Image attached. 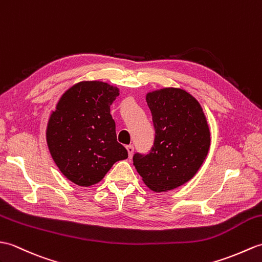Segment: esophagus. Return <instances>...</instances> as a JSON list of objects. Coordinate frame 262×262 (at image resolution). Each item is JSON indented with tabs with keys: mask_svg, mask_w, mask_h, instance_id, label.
<instances>
[{
	"mask_svg": "<svg viewBox=\"0 0 262 262\" xmlns=\"http://www.w3.org/2000/svg\"><path fill=\"white\" fill-rule=\"evenodd\" d=\"M126 149H127V151H128L129 157H132L133 153H134V146L133 145H127L126 146Z\"/></svg>",
	"mask_w": 262,
	"mask_h": 262,
	"instance_id": "esophagus-1",
	"label": "esophagus"
}]
</instances>
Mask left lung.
<instances>
[{
    "label": "left lung",
    "instance_id": "left-lung-1",
    "mask_svg": "<svg viewBox=\"0 0 262 262\" xmlns=\"http://www.w3.org/2000/svg\"><path fill=\"white\" fill-rule=\"evenodd\" d=\"M155 129L147 154L135 153L133 162L144 183L165 192L190 181L210 147V130L199 101L185 90L164 88L146 96Z\"/></svg>",
    "mask_w": 262,
    "mask_h": 262
}]
</instances>
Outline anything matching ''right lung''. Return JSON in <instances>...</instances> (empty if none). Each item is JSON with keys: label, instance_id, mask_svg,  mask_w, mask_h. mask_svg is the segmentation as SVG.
Segmentation results:
<instances>
[{"label": "right lung", "instance_id": "add662e5", "mask_svg": "<svg viewBox=\"0 0 262 262\" xmlns=\"http://www.w3.org/2000/svg\"><path fill=\"white\" fill-rule=\"evenodd\" d=\"M118 95V88L106 82L82 81L66 91L51 114L49 149L61 173L77 185L98 183L115 163L128 157L111 115Z\"/></svg>", "mask_w": 262, "mask_h": 262}]
</instances>
